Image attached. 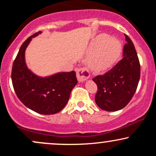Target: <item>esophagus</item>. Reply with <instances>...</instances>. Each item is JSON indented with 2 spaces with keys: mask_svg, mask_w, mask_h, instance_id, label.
<instances>
[{
  "mask_svg": "<svg viewBox=\"0 0 156 156\" xmlns=\"http://www.w3.org/2000/svg\"><path fill=\"white\" fill-rule=\"evenodd\" d=\"M76 76L79 82H84L90 77V73L87 68L82 67L77 69Z\"/></svg>",
  "mask_w": 156,
  "mask_h": 156,
  "instance_id": "esophagus-1",
  "label": "esophagus"
}]
</instances>
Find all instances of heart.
Masks as SVG:
<instances>
[{"instance_id": "b5f03b06", "label": "heart", "mask_w": 156, "mask_h": 156, "mask_svg": "<svg viewBox=\"0 0 156 156\" xmlns=\"http://www.w3.org/2000/svg\"><path fill=\"white\" fill-rule=\"evenodd\" d=\"M91 49L96 51L90 62L92 68L95 71H102L118 59L121 54L122 45L117 39L100 35L92 43Z\"/></svg>"}]
</instances>
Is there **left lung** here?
Wrapping results in <instances>:
<instances>
[{
    "label": "left lung",
    "mask_w": 156,
    "mask_h": 156,
    "mask_svg": "<svg viewBox=\"0 0 156 156\" xmlns=\"http://www.w3.org/2000/svg\"><path fill=\"white\" fill-rule=\"evenodd\" d=\"M123 58L112 69L92 80L98 86L95 103L107 112H116L128 105L136 91L140 78V64L131 39L125 34Z\"/></svg>",
    "instance_id": "1"
}]
</instances>
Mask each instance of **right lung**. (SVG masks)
Returning a JSON list of instances; mask_svg holds the SVG:
<instances>
[{
  "mask_svg": "<svg viewBox=\"0 0 156 156\" xmlns=\"http://www.w3.org/2000/svg\"><path fill=\"white\" fill-rule=\"evenodd\" d=\"M41 33H35L21 45L12 66V80L16 94L23 104L34 112L49 115L64 108L78 80L75 71L42 78L27 67L25 51L32 38Z\"/></svg>",
  "mask_w": 156,
  "mask_h": 156,
  "instance_id": "right-lung-1",
  "label": "right lung"
}]
</instances>
